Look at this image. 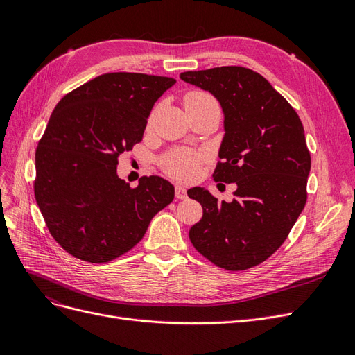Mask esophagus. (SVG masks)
<instances>
[{"mask_svg": "<svg viewBox=\"0 0 355 355\" xmlns=\"http://www.w3.org/2000/svg\"><path fill=\"white\" fill-rule=\"evenodd\" d=\"M175 196H176L178 200H185L187 198V189L182 187V185H176Z\"/></svg>", "mask_w": 355, "mask_h": 355, "instance_id": "esophagus-1", "label": "esophagus"}]
</instances>
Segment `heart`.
I'll list each match as a JSON object with an SVG mask.
<instances>
[{"label":"heart","instance_id":"b5f03b06","mask_svg":"<svg viewBox=\"0 0 355 355\" xmlns=\"http://www.w3.org/2000/svg\"><path fill=\"white\" fill-rule=\"evenodd\" d=\"M201 101H213V99L209 94L202 92H191L187 94L185 105L192 102H201ZM202 158H204L202 154L191 151V149H179V151L168 154L163 159V168L170 178L189 182V180H194L198 176Z\"/></svg>","mask_w":355,"mask_h":355}]
</instances>
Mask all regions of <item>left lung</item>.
Listing matches in <instances>:
<instances>
[{"label":"left lung","mask_w":355,"mask_h":355,"mask_svg":"<svg viewBox=\"0 0 355 355\" xmlns=\"http://www.w3.org/2000/svg\"><path fill=\"white\" fill-rule=\"evenodd\" d=\"M180 80L211 93L220 103L222 163L213 178L237 184L231 202L200 187L188 191L202 207L189 240L214 265L247 270L284 243L305 207L311 155L304 125L283 96L252 69L188 71Z\"/></svg>","instance_id":"left-lung-1"}]
</instances>
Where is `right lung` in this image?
Masks as SVG:
<instances>
[{
    "label": "right lung",
    "instance_id": "add662e5",
    "mask_svg": "<svg viewBox=\"0 0 355 355\" xmlns=\"http://www.w3.org/2000/svg\"><path fill=\"white\" fill-rule=\"evenodd\" d=\"M176 80L103 73L68 93L51 112L35 153L34 192L50 234L81 261L110 262L135 247L175 198V187L144 176L130 188L118 157L144 137L155 102Z\"/></svg>",
    "mask_w": 355,
    "mask_h": 355
}]
</instances>
